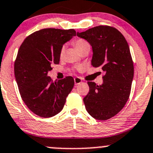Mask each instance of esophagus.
<instances>
[{"label":"esophagus","mask_w":153,"mask_h":153,"mask_svg":"<svg viewBox=\"0 0 153 153\" xmlns=\"http://www.w3.org/2000/svg\"><path fill=\"white\" fill-rule=\"evenodd\" d=\"M74 82H75V85H78V84H81V83L82 82V80L80 78H74Z\"/></svg>","instance_id":"obj_1"}]
</instances>
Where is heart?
<instances>
[{"instance_id":"b5f03b06","label":"heart","mask_w":153,"mask_h":153,"mask_svg":"<svg viewBox=\"0 0 153 153\" xmlns=\"http://www.w3.org/2000/svg\"><path fill=\"white\" fill-rule=\"evenodd\" d=\"M73 44L74 46H75V47L76 48L77 50L79 52L84 50V49H88V48H90L89 43L86 41H85V40L81 39V38H78V39L74 41ZM64 50H65V47L64 46V47H61V51H60V55H61V56H62L63 54L64 53Z\"/></svg>"}]
</instances>
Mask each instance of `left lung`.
Instances as JSON below:
<instances>
[{
    "label": "left lung",
    "mask_w": 153,
    "mask_h": 153,
    "mask_svg": "<svg viewBox=\"0 0 153 153\" xmlns=\"http://www.w3.org/2000/svg\"><path fill=\"white\" fill-rule=\"evenodd\" d=\"M77 35L92 46V67H101L105 72L101 85L87 82L86 109L95 119H109L123 109L130 95L134 67L127 41L118 29L109 26H98Z\"/></svg>",
    "instance_id": "obj_1"
}]
</instances>
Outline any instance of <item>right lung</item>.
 <instances>
[{
    "instance_id": "1",
    "label": "right lung",
    "mask_w": 153,
    "mask_h": 153,
    "mask_svg": "<svg viewBox=\"0 0 153 153\" xmlns=\"http://www.w3.org/2000/svg\"><path fill=\"white\" fill-rule=\"evenodd\" d=\"M76 35L75 29H43L25 38L15 61V76L23 101L42 118L59 113L74 86L72 77L52 81L48 76L52 64H58L60 51Z\"/></svg>"
}]
</instances>
